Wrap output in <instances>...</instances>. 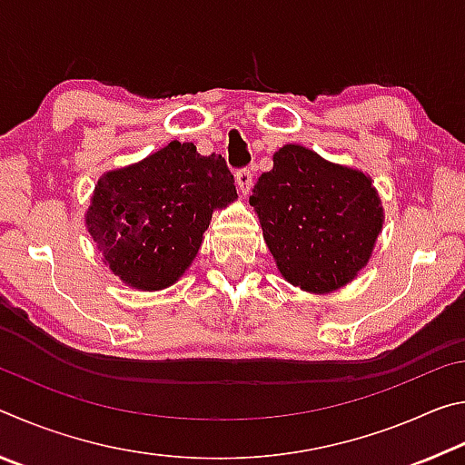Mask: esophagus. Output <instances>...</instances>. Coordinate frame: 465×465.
Wrapping results in <instances>:
<instances>
[{"instance_id":"esophagus-1","label":"esophagus","mask_w":465,"mask_h":465,"mask_svg":"<svg viewBox=\"0 0 465 465\" xmlns=\"http://www.w3.org/2000/svg\"><path fill=\"white\" fill-rule=\"evenodd\" d=\"M235 183H238L240 193L243 196H248L252 191V184H254V178H252V172L250 170H240L238 174H235Z\"/></svg>"}]
</instances>
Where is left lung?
<instances>
[{"instance_id":"8db88e82","label":"left lung","mask_w":465,"mask_h":465,"mask_svg":"<svg viewBox=\"0 0 465 465\" xmlns=\"http://www.w3.org/2000/svg\"><path fill=\"white\" fill-rule=\"evenodd\" d=\"M250 204L281 277L320 295L359 277L385 219L371 176L297 143L272 155Z\"/></svg>"}]
</instances>
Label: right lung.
I'll list each match as a JSON object with an SVG mask.
<instances>
[{
	"mask_svg": "<svg viewBox=\"0 0 465 465\" xmlns=\"http://www.w3.org/2000/svg\"><path fill=\"white\" fill-rule=\"evenodd\" d=\"M238 199L222 155L170 141L131 166L104 172L85 230L114 277L137 291L174 285L193 264L215 209Z\"/></svg>",
	"mask_w": 465,
	"mask_h": 465,
	"instance_id": "add662e5",
	"label": "right lung"
}]
</instances>
